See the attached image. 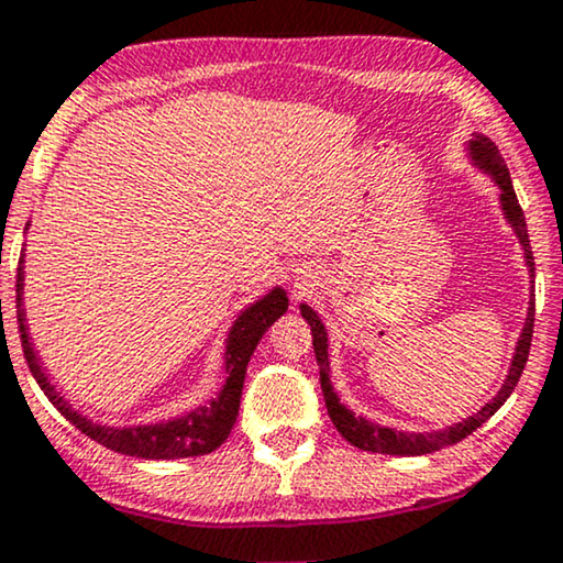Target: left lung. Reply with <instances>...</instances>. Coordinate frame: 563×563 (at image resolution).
Masks as SVG:
<instances>
[{
    "instance_id": "1",
    "label": "left lung",
    "mask_w": 563,
    "mask_h": 563,
    "mask_svg": "<svg viewBox=\"0 0 563 563\" xmlns=\"http://www.w3.org/2000/svg\"><path fill=\"white\" fill-rule=\"evenodd\" d=\"M466 152L471 156V164L492 179L494 185L499 187V208L501 216H505L509 227H512L517 242L522 246V257H526L528 273H530V286L536 283V262H533V252H530V239H528V223H526V213H522L520 203H517V195L512 187V179H509V169L505 159H501L499 148L494 146L492 139L482 136V133H471ZM301 309V317L309 321L311 327V336H313V352H317V363H319V380H321V394H324L327 401V411L332 417V422L336 427V432L342 434L347 443H352L360 451H371V453H384V455H427L440 451V448L455 445L461 443L463 438H468L471 432L478 430L486 419H489L494 411H497L501 404L509 399V394L515 391L517 380L522 376V368L528 363V352H530V336H533V317H536V294L530 288V301H528V313H526V324L520 329V336L515 342V352L512 360H509V371L505 380H501L499 391L492 396L489 401L484 404L482 409L468 415L461 422H453L443 427V430H430V432H407V430H396V427L388 424H378L373 419L355 415L347 404L340 399V394L334 391L332 386V373H329V332L324 327V321L317 311L311 309L309 303L298 306Z\"/></svg>"
}]
</instances>
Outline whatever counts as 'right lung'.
Masks as SVG:
<instances>
[{
  "instance_id": "right-lung-1",
  "label": "right lung",
  "mask_w": 563,
  "mask_h": 563,
  "mask_svg": "<svg viewBox=\"0 0 563 563\" xmlns=\"http://www.w3.org/2000/svg\"><path fill=\"white\" fill-rule=\"evenodd\" d=\"M30 229V221L25 227V234ZM288 311V294L280 286L269 288L265 296L252 301L246 309L239 311L234 324L229 327L227 340H223V384L219 394L211 401L200 404L185 415L159 419V422H139V424H102L95 422L92 417L81 415L74 409V404L51 384L43 357L37 355L33 340H30L27 313H25V250L20 257L18 269V324H20V340L22 352H25L27 368L48 396L51 404L69 419V422L92 438L110 451L133 455V459H148V461H175V459H192V455L213 453L223 440L229 438L231 427L236 422L239 401H242V388L246 365H250L252 352L257 350L262 334L273 327L283 313Z\"/></svg>"
}]
</instances>
